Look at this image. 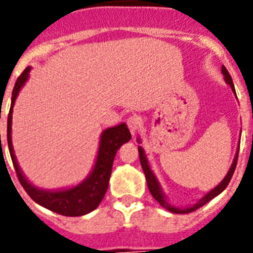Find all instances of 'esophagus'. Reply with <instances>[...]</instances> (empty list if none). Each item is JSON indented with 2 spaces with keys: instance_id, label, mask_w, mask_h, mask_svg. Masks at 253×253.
Wrapping results in <instances>:
<instances>
[{
  "instance_id": "obj_1",
  "label": "esophagus",
  "mask_w": 253,
  "mask_h": 253,
  "mask_svg": "<svg viewBox=\"0 0 253 253\" xmlns=\"http://www.w3.org/2000/svg\"><path fill=\"white\" fill-rule=\"evenodd\" d=\"M126 124H128L129 130L134 134L135 131L138 130V129H139L140 120L137 115H131V116H129L128 119H126Z\"/></svg>"
}]
</instances>
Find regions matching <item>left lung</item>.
Instances as JSON below:
<instances>
[{
    "label": "left lung",
    "mask_w": 253,
    "mask_h": 253,
    "mask_svg": "<svg viewBox=\"0 0 253 253\" xmlns=\"http://www.w3.org/2000/svg\"><path fill=\"white\" fill-rule=\"evenodd\" d=\"M222 73L224 75V80L225 82H227L229 86H231L232 91H233L234 93H236V90H234V84H233V81H232V77L231 75L228 73L227 68H225L224 66L222 67ZM138 142H140L139 139H138ZM138 151H139V160H140V165H142V169H143V172H144V175H146V178H147V185H148V189H149V193L152 194V196H153L156 200H157L158 203H160L161 205H162L165 209H167L169 211H171V213H176V214H186V213H191V211H195L196 209H199V208H202L203 205L207 204L208 202H210L211 199L215 198V196H218L219 194L222 193L223 190L225 189V187L228 186V184H229V181H231L232 176H233L234 173V169H236V166H237V160H238V152H240V147H238V151H237V154L236 157H234L233 160V163H232L231 169H229V171H228L227 176H225L224 178H223V181L220 182V184L218 185L216 187H214L211 191H209V193L207 194L205 196H203L200 200H199L196 204H194L193 207H187V208H184V209H180V208H175L172 207L171 204H169V202H167L166 196L163 195L162 190H161V186L160 184H158L157 178H156V176L153 175V172L151 171V169H149V165H148V160H147L146 157V153H144V151H143L142 147H138Z\"/></svg>",
    "instance_id": "8db88e82"
}]
</instances>
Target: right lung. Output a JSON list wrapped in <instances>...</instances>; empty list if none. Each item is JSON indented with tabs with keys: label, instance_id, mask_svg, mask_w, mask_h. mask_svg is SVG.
Wrapping results in <instances>:
<instances>
[{
	"label": "right lung",
	"instance_id": "obj_1",
	"mask_svg": "<svg viewBox=\"0 0 253 253\" xmlns=\"http://www.w3.org/2000/svg\"><path fill=\"white\" fill-rule=\"evenodd\" d=\"M30 69V67L25 68V71L17 78L12 90L11 107L7 118L8 151H10L11 160H12L15 171H16L17 178H19L21 186L28 193V195L42 207L64 216H81L84 214H88L99 207V204L104 199L107 186H109V180H110L115 154L124 143L130 140V131L124 123L102 131L95 167H93L90 175L87 176L86 180L82 181L81 184L77 185V186L66 190H57V191H48V190L35 187L34 185H31L26 180L25 176L22 175L21 169L17 165L16 157L13 154L12 140H11L13 105H15V100H16L21 87L28 81Z\"/></svg>",
	"mask_w": 253,
	"mask_h": 253
}]
</instances>
